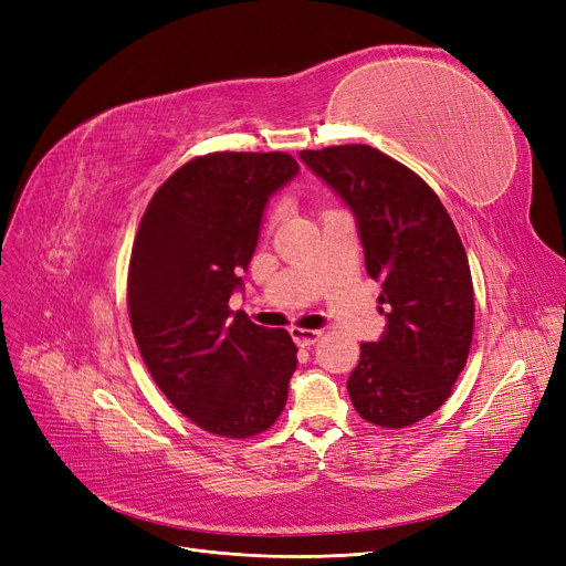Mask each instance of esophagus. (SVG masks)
<instances>
[{
	"mask_svg": "<svg viewBox=\"0 0 566 566\" xmlns=\"http://www.w3.org/2000/svg\"><path fill=\"white\" fill-rule=\"evenodd\" d=\"M319 336H322V332H317V329H301V326H291V338H294L301 348L315 345L319 340Z\"/></svg>",
	"mask_w": 566,
	"mask_h": 566,
	"instance_id": "obj_1",
	"label": "esophagus"
}]
</instances>
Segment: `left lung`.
Here are the masks:
<instances>
[{"label":"left lung","instance_id":"obj_1","mask_svg":"<svg viewBox=\"0 0 566 566\" xmlns=\"http://www.w3.org/2000/svg\"><path fill=\"white\" fill-rule=\"evenodd\" d=\"M301 159L353 209L367 272L380 282L388 324L380 340L361 343L353 407L378 428H409L447 402L470 355L475 294L461 237L426 180L371 145Z\"/></svg>","mask_w":566,"mask_h":566}]
</instances>
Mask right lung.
I'll return each instance as SVG.
<instances>
[{
  "label": "right lung",
  "instance_id": "add662e5",
  "mask_svg": "<svg viewBox=\"0 0 566 566\" xmlns=\"http://www.w3.org/2000/svg\"><path fill=\"white\" fill-rule=\"evenodd\" d=\"M296 171L286 153L195 157L157 188L136 232L126 305L140 357L169 402L216 437L261 434L286 405L294 340L228 301L268 197Z\"/></svg>",
  "mask_w": 566,
  "mask_h": 566
}]
</instances>
